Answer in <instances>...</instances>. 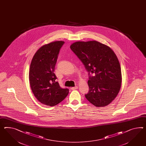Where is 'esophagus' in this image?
I'll return each instance as SVG.
<instances>
[{"label":"esophagus","instance_id":"1","mask_svg":"<svg viewBox=\"0 0 146 146\" xmlns=\"http://www.w3.org/2000/svg\"><path fill=\"white\" fill-rule=\"evenodd\" d=\"M78 86H75V87H71V90H76V89H78Z\"/></svg>","mask_w":146,"mask_h":146}]
</instances>
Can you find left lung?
Here are the masks:
<instances>
[{"mask_svg":"<svg viewBox=\"0 0 146 146\" xmlns=\"http://www.w3.org/2000/svg\"><path fill=\"white\" fill-rule=\"evenodd\" d=\"M70 49L89 75L93 74L88 81L87 100L98 108L110 104L117 96L122 82L120 62L115 53L108 45L94 40L76 42Z\"/></svg>","mask_w":146,"mask_h":146,"instance_id":"obj_1","label":"left lung"}]
</instances>
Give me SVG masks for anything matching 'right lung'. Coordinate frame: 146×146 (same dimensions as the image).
Masks as SVG:
<instances>
[{
    "label": "right lung",
    "mask_w": 146,
    "mask_h": 146,
    "mask_svg": "<svg viewBox=\"0 0 146 146\" xmlns=\"http://www.w3.org/2000/svg\"><path fill=\"white\" fill-rule=\"evenodd\" d=\"M64 42L56 41L42 46L30 64L29 81L35 97L43 104L53 106L67 97V88L60 87L54 73L58 56Z\"/></svg>",
    "instance_id": "obj_1"
}]
</instances>
